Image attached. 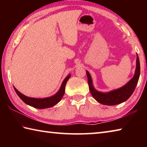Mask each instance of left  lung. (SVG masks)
<instances>
[{
    "label": "left lung",
    "mask_w": 147,
    "mask_h": 147,
    "mask_svg": "<svg viewBox=\"0 0 147 147\" xmlns=\"http://www.w3.org/2000/svg\"><path fill=\"white\" fill-rule=\"evenodd\" d=\"M87 76L88 80L89 88L90 90L92 96L95 98L96 101L104 105L113 106L116 104H121L130 98L133 92L135 90V88L138 84L139 75H140V63H139V57L137 55L136 59V69L135 74L125 86L122 88L111 91L109 93H101L94 89L92 84L91 77L89 72L87 71Z\"/></svg>",
    "instance_id": "left-lung-1"
}]
</instances>
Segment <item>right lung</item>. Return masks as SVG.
Listing matches in <instances>:
<instances>
[{
    "label": "right lung",
    "mask_w": 147,
    "mask_h": 147,
    "mask_svg": "<svg viewBox=\"0 0 147 147\" xmlns=\"http://www.w3.org/2000/svg\"><path fill=\"white\" fill-rule=\"evenodd\" d=\"M71 74H69V75L64 79V80L62 82L60 89H59L58 93L54 94V96H52L51 97L45 98H30L28 97L25 95H24L22 93L17 90V89L13 87L15 91L17 94L20 98L23 100L24 103H26L28 105L31 106L34 108L38 109H44L47 108H51L54 105H56L57 103H58L61 98L63 97V94L65 93V85L67 82L68 81L69 78H70Z\"/></svg>",
    "instance_id": "obj_1"
}]
</instances>
